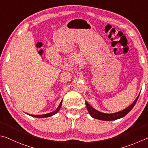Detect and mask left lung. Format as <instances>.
<instances>
[{
  "instance_id": "1",
  "label": "left lung",
  "mask_w": 148,
  "mask_h": 148,
  "mask_svg": "<svg viewBox=\"0 0 148 148\" xmlns=\"http://www.w3.org/2000/svg\"><path fill=\"white\" fill-rule=\"evenodd\" d=\"M138 97L139 95L136 97L135 101H134L132 103L129 107L125 108V109L120 111V112H118L114 113V114H105V113L100 112L99 111L94 109V108H93L92 106H90L86 101L85 102V103H86L88 111L90 114L91 115L92 117L100 120L112 121V120H117V119H120L121 118L123 117V116H125L126 114H127L132 110V108L134 107V106L135 105L137 100L138 99Z\"/></svg>"
}]
</instances>
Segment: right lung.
<instances>
[{
	"instance_id": "obj_1",
	"label": "right lung",
	"mask_w": 148,
	"mask_h": 148,
	"mask_svg": "<svg viewBox=\"0 0 148 148\" xmlns=\"http://www.w3.org/2000/svg\"><path fill=\"white\" fill-rule=\"evenodd\" d=\"M62 101L60 102V105L58 106V107L57 109L54 111V112H52L51 113H48V114H43V115H30L31 116H33V117H36V118H47V117H49V116H53L54 114H55L56 113H57L59 111L60 108L61 107V105H62Z\"/></svg>"
}]
</instances>
